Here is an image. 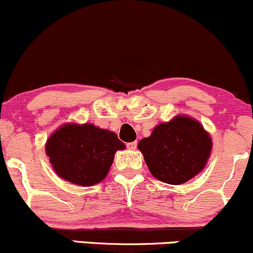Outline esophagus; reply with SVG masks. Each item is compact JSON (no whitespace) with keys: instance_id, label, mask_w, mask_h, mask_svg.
<instances>
[{"instance_id":"esophagus-1","label":"esophagus","mask_w":253,"mask_h":253,"mask_svg":"<svg viewBox=\"0 0 253 253\" xmlns=\"http://www.w3.org/2000/svg\"><path fill=\"white\" fill-rule=\"evenodd\" d=\"M136 145H138V143H136V141H132V143L126 144V146H127V149H129V150H135L136 149Z\"/></svg>"}]
</instances>
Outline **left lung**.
Here are the masks:
<instances>
[{"instance_id": "obj_1", "label": "left lung", "mask_w": 253, "mask_h": 253, "mask_svg": "<svg viewBox=\"0 0 253 253\" xmlns=\"http://www.w3.org/2000/svg\"><path fill=\"white\" fill-rule=\"evenodd\" d=\"M138 149L153 176L168 184H182L205 168L210 158L211 139L194 119L176 117L159 124Z\"/></svg>"}]
</instances>
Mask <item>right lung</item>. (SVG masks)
Wrapping results in <instances>:
<instances>
[{"label":"right lung","mask_w":253,"mask_h":253,"mask_svg":"<svg viewBox=\"0 0 253 253\" xmlns=\"http://www.w3.org/2000/svg\"><path fill=\"white\" fill-rule=\"evenodd\" d=\"M124 149L125 144L115 133L90 124L65 125L46 143V155L58 176L85 187L102 181L114 153Z\"/></svg>","instance_id":"add662e5"}]
</instances>
